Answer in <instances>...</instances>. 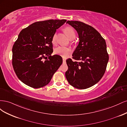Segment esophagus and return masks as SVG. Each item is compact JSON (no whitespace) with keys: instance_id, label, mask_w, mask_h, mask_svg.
<instances>
[{"instance_id":"obj_1","label":"esophagus","mask_w":127,"mask_h":127,"mask_svg":"<svg viewBox=\"0 0 127 127\" xmlns=\"http://www.w3.org/2000/svg\"><path fill=\"white\" fill-rule=\"evenodd\" d=\"M63 62H65V61H66V59L63 58Z\"/></svg>"}]
</instances>
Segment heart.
<instances>
[{"label": "heart", "instance_id": "obj_1", "mask_svg": "<svg viewBox=\"0 0 127 127\" xmlns=\"http://www.w3.org/2000/svg\"><path fill=\"white\" fill-rule=\"evenodd\" d=\"M64 31L67 34V35L69 37L70 39H74L75 37L76 34L74 30L71 27H66L64 29ZM52 43L53 45H56L57 44V33H55L53 34L52 39H51ZM71 52V49L69 47H58L55 50V53L56 55H60L63 57L66 58L69 55Z\"/></svg>", "mask_w": 127, "mask_h": 127}]
</instances>
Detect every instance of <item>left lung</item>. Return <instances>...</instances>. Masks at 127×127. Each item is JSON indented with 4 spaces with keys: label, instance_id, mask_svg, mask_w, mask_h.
<instances>
[{
    "label": "left lung",
    "instance_id": "left-lung-1",
    "mask_svg": "<svg viewBox=\"0 0 127 127\" xmlns=\"http://www.w3.org/2000/svg\"><path fill=\"white\" fill-rule=\"evenodd\" d=\"M78 34L79 42L71 59L66 60L65 73L68 83L76 88L86 89L98 83L105 72L109 61L104 39L93 27L79 21H68Z\"/></svg>",
    "mask_w": 127,
    "mask_h": 127
}]
</instances>
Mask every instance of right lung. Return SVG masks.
<instances>
[{"label": "right lung", "instance_id": "obj_1", "mask_svg": "<svg viewBox=\"0 0 127 127\" xmlns=\"http://www.w3.org/2000/svg\"><path fill=\"white\" fill-rule=\"evenodd\" d=\"M66 21L35 22L19 34L12 48V65L17 77L26 85L34 88L47 85L62 64L61 56H51V39L56 30Z\"/></svg>", "mask_w": 127, "mask_h": 127}]
</instances>
